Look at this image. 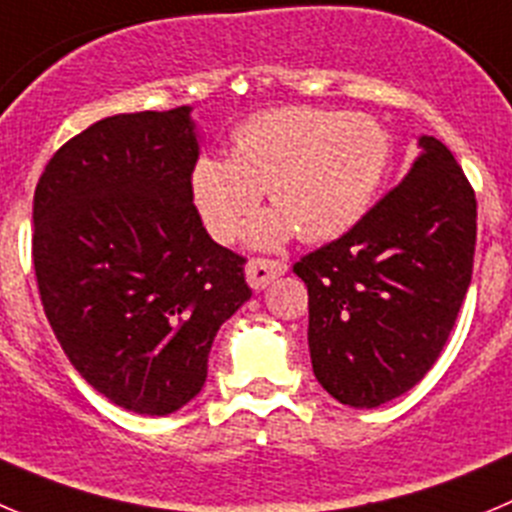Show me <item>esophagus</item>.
Returning a JSON list of instances; mask_svg holds the SVG:
<instances>
[{
	"label": "esophagus",
	"mask_w": 512,
	"mask_h": 512,
	"mask_svg": "<svg viewBox=\"0 0 512 512\" xmlns=\"http://www.w3.org/2000/svg\"><path fill=\"white\" fill-rule=\"evenodd\" d=\"M285 272H288V262L270 260V257H252L247 262V283H250V288L262 290Z\"/></svg>",
	"instance_id": "obj_1"
}]
</instances>
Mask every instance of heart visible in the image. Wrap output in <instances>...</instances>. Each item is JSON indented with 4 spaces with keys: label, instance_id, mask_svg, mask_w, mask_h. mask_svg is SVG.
<instances>
[{
    "label": "heart",
    "instance_id": "1",
    "mask_svg": "<svg viewBox=\"0 0 512 512\" xmlns=\"http://www.w3.org/2000/svg\"><path fill=\"white\" fill-rule=\"evenodd\" d=\"M391 159L389 133L361 113L275 108L234 128L232 154L199 156L191 202L217 242H234L262 191L275 209L250 227V242L275 247L295 232L336 240L374 204Z\"/></svg>",
    "mask_w": 512,
    "mask_h": 512
}]
</instances>
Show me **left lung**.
Returning a JSON list of instances; mask_svg holds the SVG:
<instances>
[{
  "label": "left lung",
  "mask_w": 512,
  "mask_h": 512,
  "mask_svg": "<svg viewBox=\"0 0 512 512\" xmlns=\"http://www.w3.org/2000/svg\"><path fill=\"white\" fill-rule=\"evenodd\" d=\"M364 219L295 262L308 285L315 379L353 409H374L424 379L472 280L475 189L442 141Z\"/></svg>",
  "instance_id": "left-lung-1"
}]
</instances>
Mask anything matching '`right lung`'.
<instances>
[{
  "label": "right lung",
  "instance_id": "obj_1",
  "mask_svg": "<svg viewBox=\"0 0 512 512\" xmlns=\"http://www.w3.org/2000/svg\"><path fill=\"white\" fill-rule=\"evenodd\" d=\"M189 105L103 118L62 143L35 189L32 260L70 364L113 404L166 417L202 391L219 326L250 300L245 257L191 202Z\"/></svg>",
  "mask_w": 512,
  "mask_h": 512
}]
</instances>
